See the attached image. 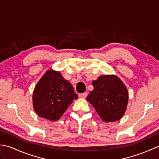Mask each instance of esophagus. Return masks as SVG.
<instances>
[{"label": "esophagus", "mask_w": 159, "mask_h": 159, "mask_svg": "<svg viewBox=\"0 0 159 159\" xmlns=\"http://www.w3.org/2000/svg\"><path fill=\"white\" fill-rule=\"evenodd\" d=\"M79 97L80 98H85L87 96V92H85V93H80V94H79Z\"/></svg>", "instance_id": "esophagus-1"}]
</instances>
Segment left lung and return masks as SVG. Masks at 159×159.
I'll return each mask as SVG.
<instances>
[{"instance_id":"8db88e82","label":"left lung","mask_w":159,"mask_h":159,"mask_svg":"<svg viewBox=\"0 0 159 159\" xmlns=\"http://www.w3.org/2000/svg\"><path fill=\"white\" fill-rule=\"evenodd\" d=\"M93 90L87 100L92 104L100 117L105 122L120 120L126 112L128 92L119 77L113 74L100 76L92 81Z\"/></svg>"}]
</instances>
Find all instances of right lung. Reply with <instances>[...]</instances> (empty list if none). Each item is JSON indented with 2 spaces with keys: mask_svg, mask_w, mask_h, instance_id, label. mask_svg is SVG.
Here are the masks:
<instances>
[{
  "mask_svg": "<svg viewBox=\"0 0 159 159\" xmlns=\"http://www.w3.org/2000/svg\"><path fill=\"white\" fill-rule=\"evenodd\" d=\"M78 98L73 87L59 71L48 70L36 84L33 93V109L40 117L59 120L74 100Z\"/></svg>",
  "mask_w": 159,
  "mask_h": 159,
  "instance_id": "add662e5",
  "label": "right lung"
}]
</instances>
